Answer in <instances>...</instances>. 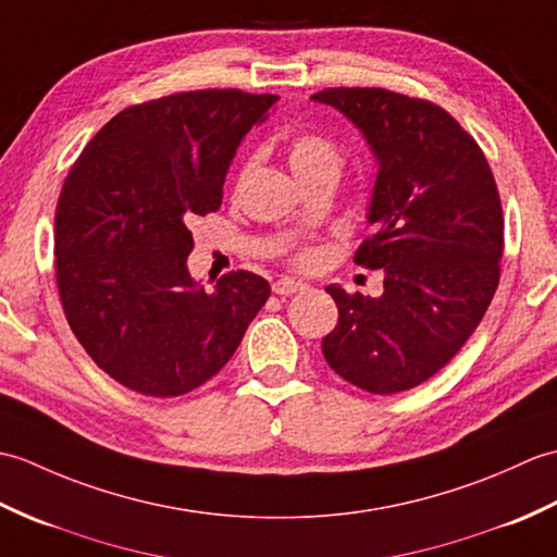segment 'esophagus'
Wrapping results in <instances>:
<instances>
[{"label": "esophagus", "instance_id": "1", "mask_svg": "<svg viewBox=\"0 0 557 557\" xmlns=\"http://www.w3.org/2000/svg\"><path fill=\"white\" fill-rule=\"evenodd\" d=\"M271 288H274L276 295H283V298H286V295L305 290L307 283H302V281H298V278H290V276H283V278H278V281H274V286H271Z\"/></svg>", "mask_w": 557, "mask_h": 557}]
</instances>
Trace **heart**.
Listing matches in <instances>:
<instances>
[{
    "mask_svg": "<svg viewBox=\"0 0 557 557\" xmlns=\"http://www.w3.org/2000/svg\"><path fill=\"white\" fill-rule=\"evenodd\" d=\"M288 162L293 174L300 181L321 174V171H338L341 154L329 135L317 131L295 133L288 143ZM317 259L314 252L298 255V264L310 267Z\"/></svg>",
    "mask_w": 557,
    "mask_h": 557,
    "instance_id": "obj_1",
    "label": "heart"
}]
</instances>
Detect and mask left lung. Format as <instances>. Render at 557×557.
Listing matches in <instances>:
<instances>
[{"mask_svg": "<svg viewBox=\"0 0 557 557\" xmlns=\"http://www.w3.org/2000/svg\"><path fill=\"white\" fill-rule=\"evenodd\" d=\"M379 164L355 262L383 269L379 298L329 286L338 324L321 341L352 386L391 395L434 376L479 326L498 288L503 207L476 140L446 109L383 88H326Z\"/></svg>", "mask_w": 557, "mask_h": 557, "instance_id": "1", "label": "left lung"}]
</instances>
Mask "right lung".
I'll return each mask as SVG.
<instances>
[{
  "label": "right lung",
  "mask_w": 557,
  "mask_h": 557,
  "mask_svg": "<svg viewBox=\"0 0 557 557\" xmlns=\"http://www.w3.org/2000/svg\"><path fill=\"white\" fill-rule=\"evenodd\" d=\"M276 95L178 92L119 111L85 147L54 214L57 286L71 331L131 391L176 398L212 379L269 298L252 271L209 293L188 271L195 216Z\"/></svg>",
  "instance_id": "obj_1"
}]
</instances>
